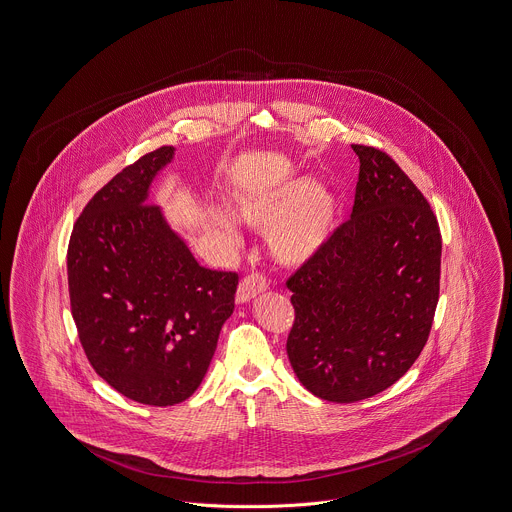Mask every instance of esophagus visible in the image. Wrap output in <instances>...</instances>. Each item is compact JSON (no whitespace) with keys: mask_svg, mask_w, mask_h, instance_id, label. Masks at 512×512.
Instances as JSON below:
<instances>
[{"mask_svg":"<svg viewBox=\"0 0 512 512\" xmlns=\"http://www.w3.org/2000/svg\"><path fill=\"white\" fill-rule=\"evenodd\" d=\"M267 279L263 277V275H259V273H255V275H249V277H245L239 286H237V292H235V302L237 304H245V302H249L251 298H255L257 294H261V292H265L267 290Z\"/></svg>","mask_w":512,"mask_h":512,"instance_id":"34e87169","label":"esophagus"}]
</instances>
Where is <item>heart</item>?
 Here are the masks:
<instances>
[{"label": "heart", "mask_w": 512, "mask_h": 512, "mask_svg": "<svg viewBox=\"0 0 512 512\" xmlns=\"http://www.w3.org/2000/svg\"><path fill=\"white\" fill-rule=\"evenodd\" d=\"M233 214L249 228L267 232V245L275 261L296 267L312 259L330 239L340 216V200L332 190L318 188L312 178H296L281 188L249 194L233 204ZM218 231L233 237L226 212H216Z\"/></svg>", "instance_id": "1"}]
</instances>
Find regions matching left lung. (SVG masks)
Here are the masks:
<instances>
[{
  "mask_svg": "<svg viewBox=\"0 0 512 512\" xmlns=\"http://www.w3.org/2000/svg\"><path fill=\"white\" fill-rule=\"evenodd\" d=\"M359 180L351 218L290 279L294 326L286 353L318 398L373 397L424 349L440 294L438 220L397 163L351 145Z\"/></svg>",
  "mask_w": 512,
  "mask_h": 512,
  "instance_id": "1",
  "label": "left lung"
}]
</instances>
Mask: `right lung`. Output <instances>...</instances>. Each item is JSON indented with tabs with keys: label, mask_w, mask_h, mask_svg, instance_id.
<instances>
[{
	"label": "right lung",
	"mask_w": 512,
	"mask_h": 512,
	"mask_svg": "<svg viewBox=\"0 0 512 512\" xmlns=\"http://www.w3.org/2000/svg\"><path fill=\"white\" fill-rule=\"evenodd\" d=\"M174 151L161 147L115 174L78 218L66 259L88 361L117 393L151 406L200 387L237 288L235 273L202 267L149 202Z\"/></svg>",
	"instance_id": "right-lung-1"
}]
</instances>
